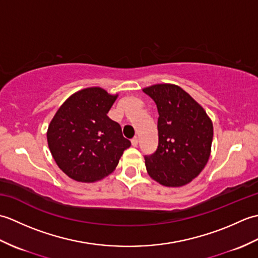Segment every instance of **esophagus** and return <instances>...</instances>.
Masks as SVG:
<instances>
[{"label":"esophagus","instance_id":"esophagus-1","mask_svg":"<svg viewBox=\"0 0 258 258\" xmlns=\"http://www.w3.org/2000/svg\"><path fill=\"white\" fill-rule=\"evenodd\" d=\"M131 143H132V145H133L134 147H136V146H138V144H139V139L135 136V138H133L132 141H131Z\"/></svg>","mask_w":258,"mask_h":258}]
</instances>
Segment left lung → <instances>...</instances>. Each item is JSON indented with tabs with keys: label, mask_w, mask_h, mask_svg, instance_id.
I'll list each match as a JSON object with an SVG mask.
<instances>
[{
	"label": "left lung",
	"mask_w": 258,
	"mask_h": 258,
	"mask_svg": "<svg viewBox=\"0 0 258 258\" xmlns=\"http://www.w3.org/2000/svg\"><path fill=\"white\" fill-rule=\"evenodd\" d=\"M143 92L153 98L158 111V146L154 154L145 156L147 173L166 187L190 183L211 156L212 119L178 85L154 84Z\"/></svg>",
	"instance_id": "8db88e82"
}]
</instances>
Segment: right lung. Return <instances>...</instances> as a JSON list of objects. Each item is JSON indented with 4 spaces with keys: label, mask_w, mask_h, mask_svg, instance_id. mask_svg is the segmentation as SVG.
<instances>
[{
    "label": "right lung",
    "mask_w": 258,
    "mask_h": 258,
    "mask_svg": "<svg viewBox=\"0 0 258 258\" xmlns=\"http://www.w3.org/2000/svg\"><path fill=\"white\" fill-rule=\"evenodd\" d=\"M118 94L93 86L71 95L54 115L46 138L54 161L74 180L93 183L113 173L131 142L107 116Z\"/></svg>",
    "instance_id": "obj_1"
}]
</instances>
